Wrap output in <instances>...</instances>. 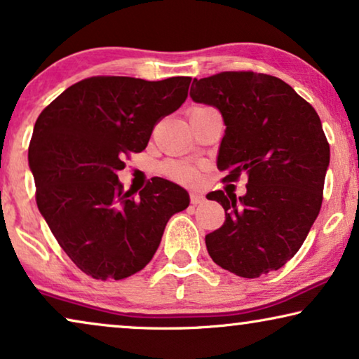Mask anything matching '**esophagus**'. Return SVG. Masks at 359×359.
I'll list each match as a JSON object with an SVG mask.
<instances>
[{
	"instance_id": "esophagus-1",
	"label": "esophagus",
	"mask_w": 359,
	"mask_h": 359,
	"mask_svg": "<svg viewBox=\"0 0 359 359\" xmlns=\"http://www.w3.org/2000/svg\"><path fill=\"white\" fill-rule=\"evenodd\" d=\"M205 201V198L203 194H198V193H191V204L193 205H199L203 204Z\"/></svg>"
}]
</instances>
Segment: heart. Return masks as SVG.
<instances>
[{
    "mask_svg": "<svg viewBox=\"0 0 359 359\" xmlns=\"http://www.w3.org/2000/svg\"><path fill=\"white\" fill-rule=\"evenodd\" d=\"M198 107H204V106H198ZM163 173L168 176V178L183 184H196L199 183L201 180V171L198 166L184 163V161H168V163L163 165Z\"/></svg>",
    "mask_w": 359,
    "mask_h": 359,
    "instance_id": "b5f03b06",
    "label": "heart"
}]
</instances>
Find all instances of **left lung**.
Instances as JSON below:
<instances>
[{"instance_id": "1", "label": "left lung", "mask_w": 359, "mask_h": 359, "mask_svg": "<svg viewBox=\"0 0 359 359\" xmlns=\"http://www.w3.org/2000/svg\"><path fill=\"white\" fill-rule=\"evenodd\" d=\"M191 97L215 106L225 135L217 168L224 183L247 176V193L208 199L225 222L205 235L214 263L242 278L284 266L302 247L322 208L330 145L320 117L287 83L266 73L222 72L193 81Z\"/></svg>"}]
</instances>
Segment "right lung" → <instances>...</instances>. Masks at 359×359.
Returning a JSON list of instances; mask_svg holds the SVG:
<instances>
[{
	"label": "right lung",
	"instance_id": "1",
	"mask_svg": "<svg viewBox=\"0 0 359 359\" xmlns=\"http://www.w3.org/2000/svg\"><path fill=\"white\" fill-rule=\"evenodd\" d=\"M189 76H91L37 117L29 144L36 203L53 237L88 276L129 278L147 266L189 196L163 178L122 189L124 156L145 150L156 122L188 97Z\"/></svg>",
	"mask_w": 359,
	"mask_h": 359
}]
</instances>
